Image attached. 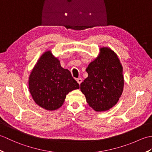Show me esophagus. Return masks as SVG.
<instances>
[{"label":"esophagus","instance_id":"esophagus-1","mask_svg":"<svg viewBox=\"0 0 152 152\" xmlns=\"http://www.w3.org/2000/svg\"><path fill=\"white\" fill-rule=\"evenodd\" d=\"M76 81H77V82L78 83V84H80V83H81L82 82V78H78V79H76Z\"/></svg>","mask_w":152,"mask_h":152}]
</instances>
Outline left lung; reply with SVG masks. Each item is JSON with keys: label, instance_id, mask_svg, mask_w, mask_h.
<instances>
[{"label": "left lung", "instance_id": "1", "mask_svg": "<svg viewBox=\"0 0 152 152\" xmlns=\"http://www.w3.org/2000/svg\"><path fill=\"white\" fill-rule=\"evenodd\" d=\"M88 76L80 84L87 102L96 112L109 110L119 101L124 88L123 66L111 48L102 47L86 69Z\"/></svg>", "mask_w": 152, "mask_h": 152}]
</instances>
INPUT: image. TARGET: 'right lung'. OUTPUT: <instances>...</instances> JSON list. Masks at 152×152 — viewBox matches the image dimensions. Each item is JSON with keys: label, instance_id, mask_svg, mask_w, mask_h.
<instances>
[{"label": "right lung", "instance_id": "obj_1", "mask_svg": "<svg viewBox=\"0 0 152 152\" xmlns=\"http://www.w3.org/2000/svg\"><path fill=\"white\" fill-rule=\"evenodd\" d=\"M79 88L70 71L61 66L51 50L42 53L28 77V89L34 101L50 111L59 108L68 93Z\"/></svg>", "mask_w": 152, "mask_h": 152}]
</instances>
